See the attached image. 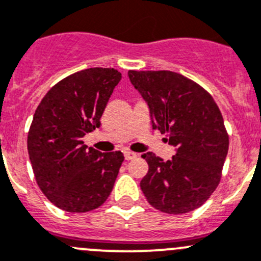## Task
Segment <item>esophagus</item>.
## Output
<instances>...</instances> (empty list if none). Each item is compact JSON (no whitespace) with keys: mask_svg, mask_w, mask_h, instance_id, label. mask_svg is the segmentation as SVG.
<instances>
[{"mask_svg":"<svg viewBox=\"0 0 261 261\" xmlns=\"http://www.w3.org/2000/svg\"><path fill=\"white\" fill-rule=\"evenodd\" d=\"M138 157V154L134 152H130V150H126L125 152V160L126 161H130V160H134V158Z\"/></svg>","mask_w":261,"mask_h":261,"instance_id":"34e87169","label":"esophagus"}]
</instances>
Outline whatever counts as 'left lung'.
I'll list each match as a JSON object with an SVG mask.
<instances>
[{
  "label": "left lung",
  "mask_w": 261,
  "mask_h": 261,
  "mask_svg": "<svg viewBox=\"0 0 261 261\" xmlns=\"http://www.w3.org/2000/svg\"><path fill=\"white\" fill-rule=\"evenodd\" d=\"M133 86L149 109L153 130L166 134L175 147L165 162L154 153L140 188L153 207L180 215L198 208L219 186L229 138L210 94L199 85L170 70H128Z\"/></svg>",
  "instance_id": "8db88e82"
}]
</instances>
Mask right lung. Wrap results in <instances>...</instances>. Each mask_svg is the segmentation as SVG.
I'll return each mask as SVG.
<instances>
[{
  "mask_svg": "<svg viewBox=\"0 0 261 261\" xmlns=\"http://www.w3.org/2000/svg\"><path fill=\"white\" fill-rule=\"evenodd\" d=\"M122 75L113 68H89L58 82L43 96L28 133V154L36 181L57 207L87 213L113 189L121 152L101 153L84 144Z\"/></svg>",
  "mask_w": 261,
  "mask_h": 261,
  "instance_id": "right-lung-1",
  "label": "right lung"
}]
</instances>
